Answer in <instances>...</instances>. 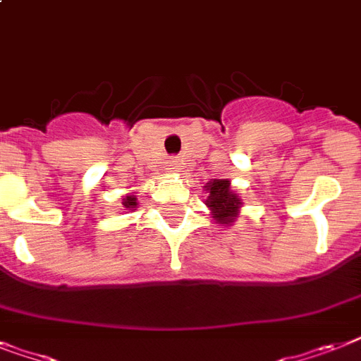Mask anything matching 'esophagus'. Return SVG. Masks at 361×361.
Returning a JSON list of instances; mask_svg holds the SVG:
<instances>
[{
  "mask_svg": "<svg viewBox=\"0 0 361 361\" xmlns=\"http://www.w3.org/2000/svg\"><path fill=\"white\" fill-rule=\"evenodd\" d=\"M169 166H171V171H172V172H176V169H178V165H176V161H172V163H171V165H169Z\"/></svg>",
  "mask_w": 361,
  "mask_h": 361,
  "instance_id": "34e87169",
  "label": "esophagus"
}]
</instances>
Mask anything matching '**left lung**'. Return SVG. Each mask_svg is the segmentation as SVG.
<instances>
[{"label": "left lung", "instance_id": "8db88e82", "mask_svg": "<svg viewBox=\"0 0 361 361\" xmlns=\"http://www.w3.org/2000/svg\"><path fill=\"white\" fill-rule=\"evenodd\" d=\"M204 190L207 192L206 206L211 219L221 226H231L241 213L243 198L231 189L230 180H211Z\"/></svg>", "mask_w": 361, "mask_h": 361}]
</instances>
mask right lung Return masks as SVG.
Instances as JSON below:
<instances>
[{"mask_svg": "<svg viewBox=\"0 0 361 361\" xmlns=\"http://www.w3.org/2000/svg\"><path fill=\"white\" fill-rule=\"evenodd\" d=\"M122 207L126 211H133L137 207V196H135V192H130V195H126L122 198Z\"/></svg>", "mask_w": 361, "mask_h": 361, "instance_id": "1", "label": "right lung"}]
</instances>
